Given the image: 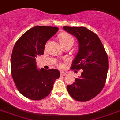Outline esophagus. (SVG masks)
I'll list each match as a JSON object with an SVG mask.
<instances>
[{"mask_svg":"<svg viewBox=\"0 0 120 120\" xmlns=\"http://www.w3.org/2000/svg\"><path fill=\"white\" fill-rule=\"evenodd\" d=\"M67 75V73L65 72H60V75L61 76H65Z\"/></svg>","mask_w":120,"mask_h":120,"instance_id":"obj_1","label":"esophagus"}]
</instances>
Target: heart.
Instances as JSON below:
<instances>
[{
	"instance_id": "b5f03b06",
	"label": "heart",
	"mask_w": 120,
	"mask_h": 120,
	"mask_svg": "<svg viewBox=\"0 0 120 120\" xmlns=\"http://www.w3.org/2000/svg\"><path fill=\"white\" fill-rule=\"evenodd\" d=\"M58 39H59V41L62 46L67 45H69V44L73 45L74 41L72 36L67 33H63L60 34V35L58 36ZM59 66L62 67V65L60 64Z\"/></svg>"
}]
</instances>
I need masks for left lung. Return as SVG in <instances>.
Listing matches in <instances>:
<instances>
[{"mask_svg": "<svg viewBox=\"0 0 120 120\" xmlns=\"http://www.w3.org/2000/svg\"><path fill=\"white\" fill-rule=\"evenodd\" d=\"M65 31L76 37L79 50L73 60L72 70H83L75 82L67 86L69 94L85 102L96 97L105 86L108 70V58L96 34L85 27L64 26Z\"/></svg>", "mask_w": 120, "mask_h": 120, "instance_id": "8db88e82", "label": "left lung"}]
</instances>
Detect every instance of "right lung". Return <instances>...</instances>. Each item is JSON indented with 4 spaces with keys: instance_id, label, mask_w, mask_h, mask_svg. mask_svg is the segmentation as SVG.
Here are the masks:
<instances>
[{
    "instance_id": "add662e5",
    "label": "right lung",
    "mask_w": 120,
    "mask_h": 120,
    "mask_svg": "<svg viewBox=\"0 0 120 120\" xmlns=\"http://www.w3.org/2000/svg\"><path fill=\"white\" fill-rule=\"evenodd\" d=\"M58 30L56 27L34 26L24 33L14 46L11 59L12 76L18 90L27 98L44 99L60 77L56 69H38L36 62V56L44 53L46 43Z\"/></svg>"
}]
</instances>
